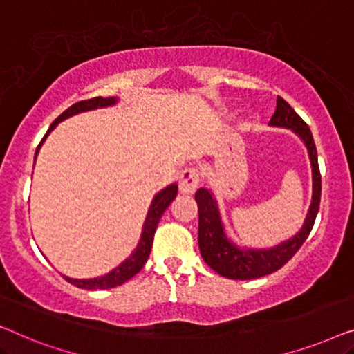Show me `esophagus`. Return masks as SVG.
I'll return each instance as SVG.
<instances>
[{"label":"esophagus","instance_id":"esophagus-1","mask_svg":"<svg viewBox=\"0 0 354 354\" xmlns=\"http://www.w3.org/2000/svg\"><path fill=\"white\" fill-rule=\"evenodd\" d=\"M201 183V175L196 168H186L179 175V191L183 194H194Z\"/></svg>","mask_w":354,"mask_h":354}]
</instances>
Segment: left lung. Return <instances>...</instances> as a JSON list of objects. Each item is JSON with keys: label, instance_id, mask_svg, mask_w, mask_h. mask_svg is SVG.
Wrapping results in <instances>:
<instances>
[{"label": "left lung", "instance_id": "obj_1", "mask_svg": "<svg viewBox=\"0 0 354 354\" xmlns=\"http://www.w3.org/2000/svg\"><path fill=\"white\" fill-rule=\"evenodd\" d=\"M270 125L295 131L305 142L308 156H310L313 170V198L300 232L276 247L268 248V250H255V248H247V250L243 248L242 250L227 239L213 194L205 187H201L196 192L198 207V248H201L203 261L218 274L227 279H236V281H250V279L263 277L281 270L310 236L316 215L319 212L321 173L319 165H317L316 144L310 127L281 96H277V106Z\"/></svg>", "mask_w": 354, "mask_h": 354}]
</instances>
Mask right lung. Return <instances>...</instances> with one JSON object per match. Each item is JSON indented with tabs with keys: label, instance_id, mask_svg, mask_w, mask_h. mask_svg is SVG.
<instances>
[{
	"label": "right lung",
	"instance_id": "1",
	"mask_svg": "<svg viewBox=\"0 0 354 354\" xmlns=\"http://www.w3.org/2000/svg\"><path fill=\"white\" fill-rule=\"evenodd\" d=\"M117 102V97H93V99H86V101H80L75 102L73 106H71L67 111H64L61 115H59L56 120L53 122V125L49 127L48 133L44 134V138L41 139V142L38 144L37 152H35V160H37L38 151L41 147V144L44 142V139L48 138V134L56 128L57 123H61L66 118L75 115V113L80 112H86V111H94V109H101V107H107V106H113ZM178 194V186L176 184H171L157 194L153 197V201L151 203V208H149L146 221H144L142 226V234L141 239H139V243L136 247V250L131 253V257H128L122 265H118L115 270L109 272L106 276L101 277H94V279H71L67 276H64L67 282H71L72 286L80 287V288H86V290H104V288H112L117 286H122L127 281H129L134 274H138L139 271L142 270V266L146 265L149 253H151L152 248V242H153V234H156V229L158 221L165 210L168 208V205L173 202V198L176 197Z\"/></svg>",
	"mask_w": 354,
	"mask_h": 354
}]
</instances>
